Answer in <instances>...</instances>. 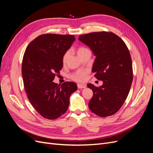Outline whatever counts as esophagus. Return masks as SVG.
I'll return each instance as SVG.
<instances>
[{"mask_svg": "<svg viewBox=\"0 0 153 153\" xmlns=\"http://www.w3.org/2000/svg\"><path fill=\"white\" fill-rule=\"evenodd\" d=\"M77 86L78 89H85L86 87L85 85H82V84H78Z\"/></svg>", "mask_w": 153, "mask_h": 153, "instance_id": "esophagus-1", "label": "esophagus"}]
</instances>
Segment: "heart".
Returning <instances> with one entry per match:
<instances>
[{
  "instance_id": "b5f03b06",
  "label": "heart",
  "mask_w": 153,
  "mask_h": 153,
  "mask_svg": "<svg viewBox=\"0 0 153 153\" xmlns=\"http://www.w3.org/2000/svg\"><path fill=\"white\" fill-rule=\"evenodd\" d=\"M90 51L89 49H87V48L85 47H80L77 50V54L78 56H80L82 54L85 53L87 52H89ZM69 56V52H66L64 54L63 57H62V62L63 63H66L68 61V57ZM71 77L73 80H75L76 82H83L85 78V73L84 72L82 71H78L76 72L75 73L73 74V75H71Z\"/></svg>"
}]
</instances>
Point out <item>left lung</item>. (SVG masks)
<instances>
[{
	"instance_id": "1",
	"label": "left lung",
	"mask_w": 153,
	"mask_h": 153,
	"mask_svg": "<svg viewBox=\"0 0 153 153\" xmlns=\"http://www.w3.org/2000/svg\"><path fill=\"white\" fill-rule=\"evenodd\" d=\"M78 40L90 48L96 56L92 71L97 79L103 82L99 87L87 84L93 91L89 109L100 117L112 115L126 100L133 81L132 61L128 48L112 32L80 35Z\"/></svg>"
}]
</instances>
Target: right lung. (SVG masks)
I'll return each mask as SVG.
<instances>
[{
	"mask_svg": "<svg viewBox=\"0 0 153 153\" xmlns=\"http://www.w3.org/2000/svg\"><path fill=\"white\" fill-rule=\"evenodd\" d=\"M75 41L73 35L47 34L31 41L23 58L22 73L28 99L41 116L55 119L66 112L69 97L77 90L74 82H53L62 68L64 54Z\"/></svg>",
	"mask_w": 153,
	"mask_h": 153,
	"instance_id": "1",
	"label": "right lung"
}]
</instances>
